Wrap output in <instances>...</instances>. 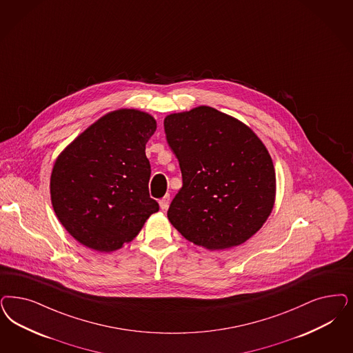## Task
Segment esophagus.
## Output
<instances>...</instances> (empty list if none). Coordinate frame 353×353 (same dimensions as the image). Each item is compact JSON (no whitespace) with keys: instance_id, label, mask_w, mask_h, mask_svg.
Returning <instances> with one entry per match:
<instances>
[{"instance_id":"obj_1","label":"esophagus","mask_w":353,"mask_h":353,"mask_svg":"<svg viewBox=\"0 0 353 353\" xmlns=\"http://www.w3.org/2000/svg\"><path fill=\"white\" fill-rule=\"evenodd\" d=\"M170 195L167 194L165 196H163L160 201H159V206L161 210H167L168 206H170Z\"/></svg>"}]
</instances>
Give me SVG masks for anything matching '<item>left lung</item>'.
<instances>
[{
	"instance_id": "obj_1",
	"label": "left lung",
	"mask_w": 353,
	"mask_h": 353,
	"mask_svg": "<svg viewBox=\"0 0 353 353\" xmlns=\"http://www.w3.org/2000/svg\"><path fill=\"white\" fill-rule=\"evenodd\" d=\"M164 130L183 174L168 219L183 237L210 250L245 243L275 201V170L250 128L211 107L165 117Z\"/></svg>"
}]
</instances>
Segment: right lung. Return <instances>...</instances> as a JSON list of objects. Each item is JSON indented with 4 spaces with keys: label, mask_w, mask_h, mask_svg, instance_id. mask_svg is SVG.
<instances>
[{
    "label": "right lung",
    "mask_w": 353,
    "mask_h": 353,
    "mask_svg": "<svg viewBox=\"0 0 353 353\" xmlns=\"http://www.w3.org/2000/svg\"><path fill=\"white\" fill-rule=\"evenodd\" d=\"M155 130L157 121L145 112L114 110L62 151L52 170L50 198L77 241L97 252L117 250L158 212L145 152Z\"/></svg>",
    "instance_id": "add662e5"
}]
</instances>
